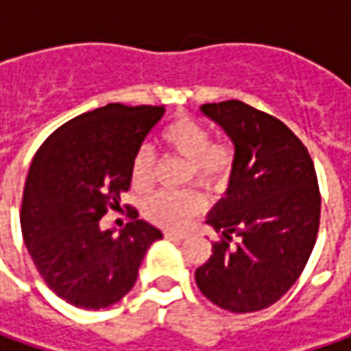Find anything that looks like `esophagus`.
<instances>
[{
    "instance_id": "esophagus-1",
    "label": "esophagus",
    "mask_w": 351,
    "mask_h": 351,
    "mask_svg": "<svg viewBox=\"0 0 351 351\" xmlns=\"http://www.w3.org/2000/svg\"><path fill=\"white\" fill-rule=\"evenodd\" d=\"M164 236H166L168 240H173V242H182V240H185V234H182V232H171V230H166Z\"/></svg>"
}]
</instances>
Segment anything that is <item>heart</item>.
<instances>
[{
  "instance_id": "b5f03b06",
  "label": "heart",
  "mask_w": 351,
  "mask_h": 351,
  "mask_svg": "<svg viewBox=\"0 0 351 351\" xmlns=\"http://www.w3.org/2000/svg\"><path fill=\"white\" fill-rule=\"evenodd\" d=\"M162 142L171 152L187 160V180L195 178L203 185H221L232 173L236 162L234 146L228 142H210L209 128L191 117H178L160 132ZM130 178L136 189H146L154 182V154L148 146H141L130 162ZM203 209V195L195 189L156 191L144 201L148 221L183 228Z\"/></svg>"
}]
</instances>
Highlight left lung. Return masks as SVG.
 I'll list each match as a JSON object with an SVG mask.
<instances>
[{
  "label": "left lung",
  "instance_id": "8db88e82",
  "mask_svg": "<svg viewBox=\"0 0 351 351\" xmlns=\"http://www.w3.org/2000/svg\"><path fill=\"white\" fill-rule=\"evenodd\" d=\"M201 113L228 134L236 162L226 195L207 217L223 238L197 267V287L224 311L256 313L291 289L315 248V164L289 127L246 103H205Z\"/></svg>",
  "mask_w": 351,
  "mask_h": 351
}]
</instances>
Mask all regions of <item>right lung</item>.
Returning a JSON list of instances; mask_svg holds the SVG:
<instances>
[{
    "instance_id": "1",
    "label": "right lung",
    "mask_w": 351,
    "mask_h": 351,
    "mask_svg": "<svg viewBox=\"0 0 351 351\" xmlns=\"http://www.w3.org/2000/svg\"><path fill=\"white\" fill-rule=\"evenodd\" d=\"M164 107L109 103L56 128L27 173L21 230L40 277L66 303L99 311L134 287L162 232L136 219L119 234L99 226L130 187V162Z\"/></svg>"
}]
</instances>
